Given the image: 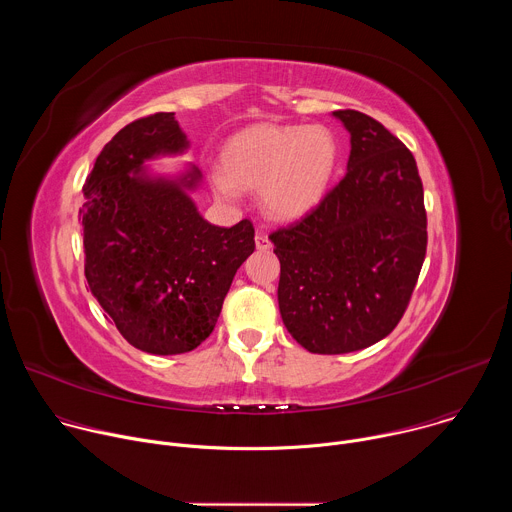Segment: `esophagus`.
<instances>
[{
    "mask_svg": "<svg viewBox=\"0 0 512 512\" xmlns=\"http://www.w3.org/2000/svg\"><path fill=\"white\" fill-rule=\"evenodd\" d=\"M255 245H257L259 251H269V249H271V241H269V237H267L265 233H259V235L255 237Z\"/></svg>",
    "mask_w": 512,
    "mask_h": 512,
    "instance_id": "1",
    "label": "esophagus"
}]
</instances>
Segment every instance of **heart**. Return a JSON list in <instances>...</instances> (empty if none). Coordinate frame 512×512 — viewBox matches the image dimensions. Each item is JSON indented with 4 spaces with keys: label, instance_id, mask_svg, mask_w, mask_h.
<instances>
[{
    "label": "heart",
    "instance_id": "obj_1",
    "mask_svg": "<svg viewBox=\"0 0 512 512\" xmlns=\"http://www.w3.org/2000/svg\"><path fill=\"white\" fill-rule=\"evenodd\" d=\"M223 170L210 172L218 198L235 200L239 188H259L263 208L294 221L320 204L338 164V143L326 127L253 125L233 135L221 154Z\"/></svg>",
    "mask_w": 512,
    "mask_h": 512
}]
</instances>
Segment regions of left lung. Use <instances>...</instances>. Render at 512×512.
Returning a JSON list of instances; mask_svg holds the SVG:
<instances>
[{
    "label": "left lung",
    "instance_id": "left-lung-1",
    "mask_svg": "<svg viewBox=\"0 0 512 512\" xmlns=\"http://www.w3.org/2000/svg\"><path fill=\"white\" fill-rule=\"evenodd\" d=\"M350 131L344 178L298 223L269 235L287 332L314 354L367 348L395 330L415 289L427 214L413 154L383 123L334 111Z\"/></svg>",
    "mask_w": 512,
    "mask_h": 512
}]
</instances>
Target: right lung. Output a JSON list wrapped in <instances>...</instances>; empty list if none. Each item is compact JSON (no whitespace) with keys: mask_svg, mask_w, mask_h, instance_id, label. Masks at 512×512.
Returning <instances> with one entry per match:
<instances>
[{"mask_svg":"<svg viewBox=\"0 0 512 512\" xmlns=\"http://www.w3.org/2000/svg\"><path fill=\"white\" fill-rule=\"evenodd\" d=\"M186 145L174 113L131 121L101 150L79 210L89 289L121 336L150 354L200 346L255 251L249 218L223 229L198 214L186 192L196 168L180 182L139 174L145 160Z\"/></svg>","mask_w":512,"mask_h":512,"instance_id":"right-lung-1","label":"right lung"}]
</instances>
